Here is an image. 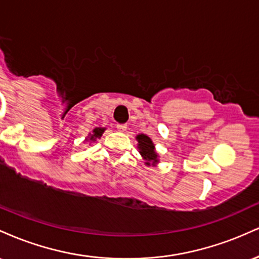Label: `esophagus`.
Instances as JSON below:
<instances>
[{"label": "esophagus", "instance_id": "esophagus-1", "mask_svg": "<svg viewBox=\"0 0 259 259\" xmlns=\"http://www.w3.org/2000/svg\"><path fill=\"white\" fill-rule=\"evenodd\" d=\"M126 125L125 124H118L117 125V129L119 130V132H121V133H124V132H126Z\"/></svg>", "mask_w": 259, "mask_h": 259}]
</instances>
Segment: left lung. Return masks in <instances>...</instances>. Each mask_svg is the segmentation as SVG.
Wrapping results in <instances>:
<instances>
[{"mask_svg": "<svg viewBox=\"0 0 259 259\" xmlns=\"http://www.w3.org/2000/svg\"><path fill=\"white\" fill-rule=\"evenodd\" d=\"M136 141H138L139 153L145 160V164L147 167H157V164L159 163V154L157 153L152 140L145 134H139L136 135Z\"/></svg>", "mask_w": 259, "mask_h": 259, "instance_id": "obj_1", "label": "left lung"}]
</instances>
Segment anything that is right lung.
Wrapping results in <instances>:
<instances>
[{"mask_svg": "<svg viewBox=\"0 0 259 259\" xmlns=\"http://www.w3.org/2000/svg\"><path fill=\"white\" fill-rule=\"evenodd\" d=\"M106 127H95L91 133H89V135L86 136L84 142H88V144H92V142H96L97 139H100L102 136V134L105 133Z\"/></svg>", "mask_w": 259, "mask_h": 259, "instance_id": "right-lung-1", "label": "right lung"}]
</instances>
